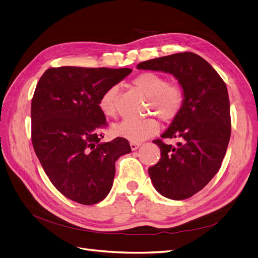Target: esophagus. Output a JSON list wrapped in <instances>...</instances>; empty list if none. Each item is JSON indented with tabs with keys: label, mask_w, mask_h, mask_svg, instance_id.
I'll list each match as a JSON object with an SVG mask.
<instances>
[{
	"label": "esophagus",
	"mask_w": 258,
	"mask_h": 258,
	"mask_svg": "<svg viewBox=\"0 0 258 258\" xmlns=\"http://www.w3.org/2000/svg\"><path fill=\"white\" fill-rule=\"evenodd\" d=\"M130 146H131V149L133 150V151H135V150H137L140 146H141V144L140 142H130Z\"/></svg>",
	"instance_id": "34e87169"
}]
</instances>
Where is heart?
Returning <instances> with one entry per match:
<instances>
[{
  "instance_id": "heart-1",
  "label": "heart",
  "mask_w": 258,
  "mask_h": 258,
  "mask_svg": "<svg viewBox=\"0 0 258 258\" xmlns=\"http://www.w3.org/2000/svg\"><path fill=\"white\" fill-rule=\"evenodd\" d=\"M135 87L147 97L148 112L155 113L165 122H171L178 117L185 104V93L182 86L169 83L166 78L155 72H144L133 80ZM118 87L110 86L104 90L98 102L101 112L107 118L117 116ZM159 123L154 118L142 120H124L114 126V134L132 142H141L156 135Z\"/></svg>"
}]
</instances>
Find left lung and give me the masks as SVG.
Instances as JSON below:
<instances>
[{
	"label": "left lung",
	"instance_id": "obj_1",
	"mask_svg": "<svg viewBox=\"0 0 258 258\" xmlns=\"http://www.w3.org/2000/svg\"><path fill=\"white\" fill-rule=\"evenodd\" d=\"M138 69L173 74L185 93L184 107L163 138H177L174 148L155 139L161 152L149 168L157 191L185 200L202 190L221 168L231 137L230 100L224 81L204 58L183 52L142 61Z\"/></svg>",
	"mask_w": 258,
	"mask_h": 258
}]
</instances>
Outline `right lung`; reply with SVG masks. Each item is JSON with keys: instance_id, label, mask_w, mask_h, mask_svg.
<instances>
[{"instance_id": "obj_1", "label": "right lung", "mask_w": 258, "mask_h": 258, "mask_svg": "<svg viewBox=\"0 0 258 258\" xmlns=\"http://www.w3.org/2000/svg\"><path fill=\"white\" fill-rule=\"evenodd\" d=\"M132 69L59 67L47 69L32 99V142L45 174L64 197L97 204L110 191L114 163L130 153L128 141L101 142L108 125L98 102Z\"/></svg>"}]
</instances>
